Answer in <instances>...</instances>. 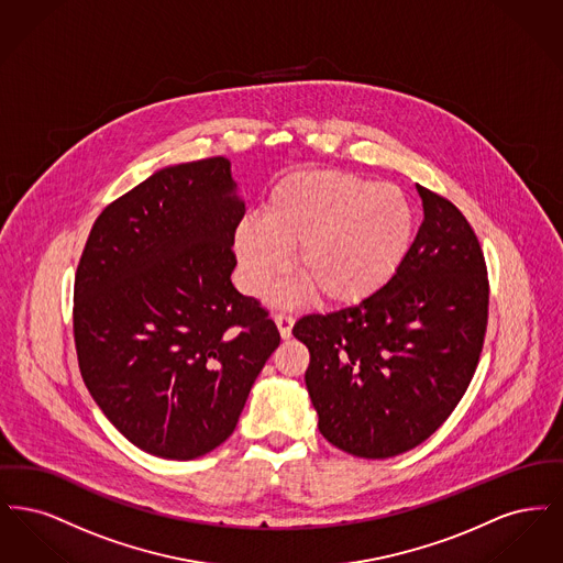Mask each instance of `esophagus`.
I'll return each instance as SVG.
<instances>
[{
    "mask_svg": "<svg viewBox=\"0 0 563 563\" xmlns=\"http://www.w3.org/2000/svg\"><path fill=\"white\" fill-rule=\"evenodd\" d=\"M274 322H276V327H278V331H280V338H283V340H289V338H291V329H294V317H291V314H276Z\"/></svg>",
    "mask_w": 563,
    "mask_h": 563,
    "instance_id": "1",
    "label": "esophagus"
}]
</instances>
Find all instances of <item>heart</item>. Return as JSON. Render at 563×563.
<instances>
[{
  "label": "heart",
  "instance_id": "obj_1",
  "mask_svg": "<svg viewBox=\"0 0 563 563\" xmlns=\"http://www.w3.org/2000/svg\"><path fill=\"white\" fill-rule=\"evenodd\" d=\"M416 234V211L397 186L344 170H299L272 188L264 214L242 217L232 244L251 294L289 272L295 249L306 283L276 289V303L310 289L322 303L356 306L397 278Z\"/></svg>",
  "mask_w": 563,
  "mask_h": 563
}]
</instances>
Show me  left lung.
Instances as JSON below:
<instances>
[{"instance_id": "8db88e82", "label": "left lung", "mask_w": 563, "mask_h": 563, "mask_svg": "<svg viewBox=\"0 0 563 563\" xmlns=\"http://www.w3.org/2000/svg\"><path fill=\"white\" fill-rule=\"evenodd\" d=\"M424 221L397 278L363 303L295 322L322 437L384 460L427 441L466 393L487 324L482 246L454 205L416 186Z\"/></svg>"}]
</instances>
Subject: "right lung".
I'll use <instances>...</instances> for the list:
<instances>
[{
  "label": "right lung",
  "instance_id": "1",
  "mask_svg": "<svg viewBox=\"0 0 563 563\" xmlns=\"http://www.w3.org/2000/svg\"><path fill=\"white\" fill-rule=\"evenodd\" d=\"M242 217L228 158L173 164L111 202L84 246L81 377L147 454L191 460L219 448L280 344L268 312L230 280Z\"/></svg>",
  "mask_w": 563,
  "mask_h": 563
}]
</instances>
